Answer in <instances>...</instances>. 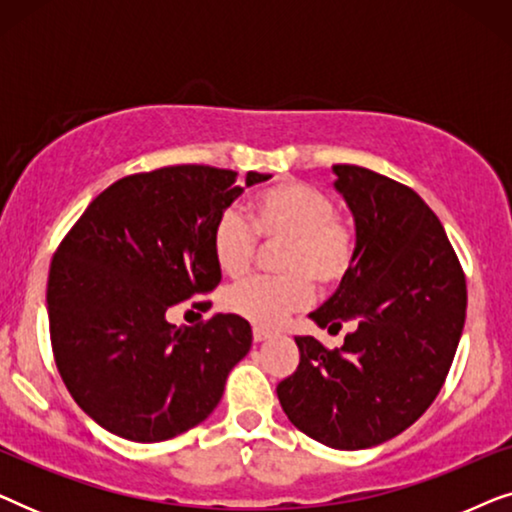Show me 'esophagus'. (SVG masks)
Segmentation results:
<instances>
[{
  "label": "esophagus",
  "instance_id": "34e87169",
  "mask_svg": "<svg viewBox=\"0 0 512 512\" xmlns=\"http://www.w3.org/2000/svg\"><path fill=\"white\" fill-rule=\"evenodd\" d=\"M270 338V333L268 331H265V328H254V342H265V340H268Z\"/></svg>",
  "mask_w": 512,
  "mask_h": 512
}]
</instances>
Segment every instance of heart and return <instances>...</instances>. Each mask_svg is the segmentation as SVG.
<instances>
[{"mask_svg": "<svg viewBox=\"0 0 512 512\" xmlns=\"http://www.w3.org/2000/svg\"><path fill=\"white\" fill-rule=\"evenodd\" d=\"M249 223L254 234L233 209L223 212L212 228V254L223 275L240 277L254 258V235L261 242H282L275 258L282 277L249 279L223 296L226 310L251 324L277 326L310 303L312 282L335 289L354 268V230L335 216L331 198L310 184L282 181L258 193L249 205Z\"/></svg>", "mask_w": 512, "mask_h": 512, "instance_id": "b5f03b06", "label": "heart"}]
</instances>
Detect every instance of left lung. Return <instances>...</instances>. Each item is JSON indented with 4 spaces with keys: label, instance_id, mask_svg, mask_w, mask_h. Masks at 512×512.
Wrapping results in <instances>:
<instances>
[{
    "label": "left lung",
    "instance_id": "obj_1",
    "mask_svg": "<svg viewBox=\"0 0 512 512\" xmlns=\"http://www.w3.org/2000/svg\"><path fill=\"white\" fill-rule=\"evenodd\" d=\"M354 216L356 263L310 319L352 321L340 349L298 335L296 373L277 384L286 417L335 450H366L415 424L438 396L466 321V277L443 223L398 181L333 165Z\"/></svg>",
    "mask_w": 512,
    "mask_h": 512
}]
</instances>
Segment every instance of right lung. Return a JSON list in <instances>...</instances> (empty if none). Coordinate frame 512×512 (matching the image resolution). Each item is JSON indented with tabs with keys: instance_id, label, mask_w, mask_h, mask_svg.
<instances>
[{
	"instance_id": "add662e5",
	"label": "right lung",
	"mask_w": 512,
	"mask_h": 512,
	"mask_svg": "<svg viewBox=\"0 0 512 512\" xmlns=\"http://www.w3.org/2000/svg\"><path fill=\"white\" fill-rule=\"evenodd\" d=\"M272 174L174 165L118 179L86 207L48 272L55 366L102 429L160 443L212 415L251 326L214 314L167 321L172 305L219 286L212 228L244 188Z\"/></svg>"
}]
</instances>
